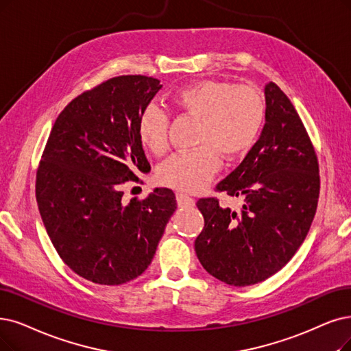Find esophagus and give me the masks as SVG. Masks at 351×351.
<instances>
[{"instance_id": "1", "label": "esophagus", "mask_w": 351, "mask_h": 351, "mask_svg": "<svg viewBox=\"0 0 351 351\" xmlns=\"http://www.w3.org/2000/svg\"><path fill=\"white\" fill-rule=\"evenodd\" d=\"M176 199H177L178 207H193L194 206V199H191L190 195L186 193H177Z\"/></svg>"}]
</instances>
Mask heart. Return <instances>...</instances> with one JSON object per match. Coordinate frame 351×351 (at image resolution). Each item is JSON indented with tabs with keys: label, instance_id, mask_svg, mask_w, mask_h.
<instances>
[{
	"label": "heart",
	"instance_id": "1",
	"mask_svg": "<svg viewBox=\"0 0 351 351\" xmlns=\"http://www.w3.org/2000/svg\"><path fill=\"white\" fill-rule=\"evenodd\" d=\"M171 101L200 122L195 134V145L200 148L176 154L158 170L161 184L183 191L200 190L212 180L220 167L219 154L234 158L247 151L265 114L263 99L255 88L217 80L190 83L178 89ZM167 131L165 112L156 105L147 106L138 122L141 144L160 156L168 145Z\"/></svg>",
	"mask_w": 351,
	"mask_h": 351
}]
</instances>
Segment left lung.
I'll list each match as a JSON object with an SVG mask.
<instances>
[{"label": "left lung", "mask_w": 351, "mask_h": 351, "mask_svg": "<svg viewBox=\"0 0 351 351\" xmlns=\"http://www.w3.org/2000/svg\"><path fill=\"white\" fill-rule=\"evenodd\" d=\"M265 125L239 167L217 184L242 197L239 212L200 199L204 228L194 242L203 268L219 281H265L302 245L317 210L318 162L304 123L274 82L265 85Z\"/></svg>", "instance_id": "obj_1"}]
</instances>
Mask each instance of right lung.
<instances>
[{
	"instance_id": "1",
	"label": "right lung",
	"mask_w": 351,
	"mask_h": 351,
	"mask_svg": "<svg viewBox=\"0 0 351 351\" xmlns=\"http://www.w3.org/2000/svg\"><path fill=\"white\" fill-rule=\"evenodd\" d=\"M161 88L148 76L109 79L70 102L47 139L36 181L40 216L63 262L95 284L141 275L177 208L164 187L122 203L125 181L151 170L138 122Z\"/></svg>"
}]
</instances>
